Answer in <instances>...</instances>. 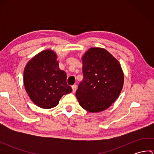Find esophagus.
Listing matches in <instances>:
<instances>
[{
  "label": "esophagus",
  "instance_id": "34e87169",
  "mask_svg": "<svg viewBox=\"0 0 154 154\" xmlns=\"http://www.w3.org/2000/svg\"><path fill=\"white\" fill-rule=\"evenodd\" d=\"M72 90H73V93H75V91L77 90V86L75 85L72 86Z\"/></svg>",
  "mask_w": 154,
  "mask_h": 154
}]
</instances>
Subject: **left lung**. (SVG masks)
<instances>
[{
	"mask_svg": "<svg viewBox=\"0 0 154 154\" xmlns=\"http://www.w3.org/2000/svg\"><path fill=\"white\" fill-rule=\"evenodd\" d=\"M83 80L76 91L81 106L90 112L107 109L118 99L124 73L116 59L105 49L91 48L82 57Z\"/></svg>",
	"mask_w": 154,
	"mask_h": 154,
	"instance_id": "left-lung-1",
	"label": "left lung"
}]
</instances>
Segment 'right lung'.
I'll use <instances>...</instances> for the list:
<instances>
[{"instance_id":"add662e5","label":"right lung","mask_w":154,"mask_h":154,"mask_svg":"<svg viewBox=\"0 0 154 154\" xmlns=\"http://www.w3.org/2000/svg\"><path fill=\"white\" fill-rule=\"evenodd\" d=\"M67 75L59 68L57 54L51 50L32 58L24 70L25 89L31 100L42 109L56 106L62 96L72 92Z\"/></svg>"}]
</instances>
